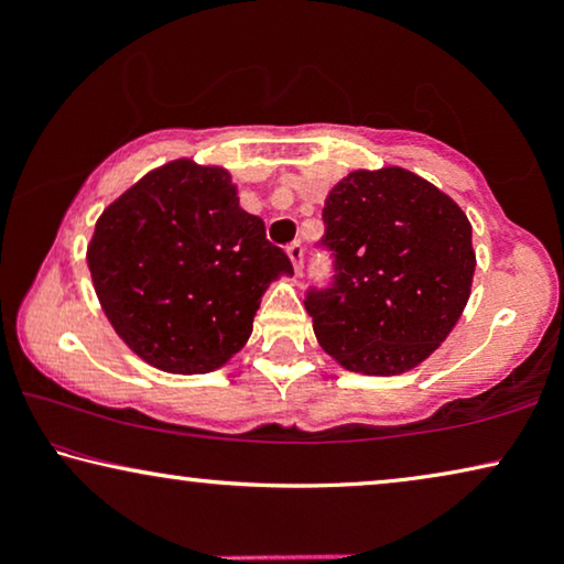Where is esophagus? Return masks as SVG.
<instances>
[{
	"mask_svg": "<svg viewBox=\"0 0 564 564\" xmlns=\"http://www.w3.org/2000/svg\"><path fill=\"white\" fill-rule=\"evenodd\" d=\"M288 257L292 261V267H295V272L300 274V269H303V243L295 241L288 246Z\"/></svg>",
	"mask_w": 564,
	"mask_h": 564,
	"instance_id": "obj_1",
	"label": "esophagus"
}]
</instances>
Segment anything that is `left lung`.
Instances as JSON below:
<instances>
[{
  "label": "left lung",
  "mask_w": 564,
  "mask_h": 564,
  "mask_svg": "<svg viewBox=\"0 0 564 564\" xmlns=\"http://www.w3.org/2000/svg\"><path fill=\"white\" fill-rule=\"evenodd\" d=\"M334 284L305 311L349 372H411L446 341L475 274L473 226L449 195L400 166L357 169L323 205Z\"/></svg>",
  "instance_id": "8db88e82"
}]
</instances>
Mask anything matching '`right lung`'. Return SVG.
I'll return each mask as SVG.
<instances>
[{"instance_id":"add662e5","label":"right lung","mask_w":564,"mask_h":564,"mask_svg":"<svg viewBox=\"0 0 564 564\" xmlns=\"http://www.w3.org/2000/svg\"><path fill=\"white\" fill-rule=\"evenodd\" d=\"M87 264L115 334L172 375L226 365L249 341L269 282L292 274L226 169L192 159L153 169L105 207Z\"/></svg>"}]
</instances>
